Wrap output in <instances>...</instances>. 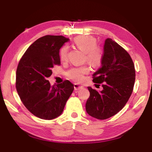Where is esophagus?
Wrapping results in <instances>:
<instances>
[{
    "label": "esophagus",
    "mask_w": 152,
    "mask_h": 152,
    "mask_svg": "<svg viewBox=\"0 0 152 152\" xmlns=\"http://www.w3.org/2000/svg\"><path fill=\"white\" fill-rule=\"evenodd\" d=\"M74 89H75V90H80V89H82V88H84L83 86L80 85V84H74Z\"/></svg>",
    "instance_id": "obj_1"
}]
</instances>
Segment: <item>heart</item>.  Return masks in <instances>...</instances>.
Segmentation results:
<instances>
[{
  "label": "heart",
  "instance_id": "b5f03b06",
  "mask_svg": "<svg viewBox=\"0 0 152 152\" xmlns=\"http://www.w3.org/2000/svg\"><path fill=\"white\" fill-rule=\"evenodd\" d=\"M74 42L86 54V59L93 66H100L102 60V52L101 50L96 47L97 41L91 36L82 35L76 37ZM67 46H64L60 50V58L62 60H66L68 57ZM89 72V68L86 66L79 67H73L70 69L66 73L69 78L75 82H80L84 78V74Z\"/></svg>",
  "mask_w": 152,
  "mask_h": 152
}]
</instances>
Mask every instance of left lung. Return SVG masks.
<instances>
[{
	"label": "left lung",
	"mask_w": 152,
	"mask_h": 152,
	"mask_svg": "<svg viewBox=\"0 0 152 152\" xmlns=\"http://www.w3.org/2000/svg\"><path fill=\"white\" fill-rule=\"evenodd\" d=\"M102 66L92 74L93 82L103 83L98 91L88 87L90 97L86 110L98 120L107 119L119 112L125 106L133 91L136 71L129 54L111 38L104 45Z\"/></svg>",
	"instance_id": "left-lung-1"
}]
</instances>
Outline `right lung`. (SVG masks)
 <instances>
[{"label":"right lung","instance_id":"add662e5","mask_svg":"<svg viewBox=\"0 0 152 152\" xmlns=\"http://www.w3.org/2000/svg\"><path fill=\"white\" fill-rule=\"evenodd\" d=\"M69 38L46 35L33 42L18 63L16 88L21 101L29 111L44 120L62 114L74 90L69 80L51 86L48 78L54 65H60L59 50Z\"/></svg>","mask_w":152,"mask_h":152}]
</instances>
